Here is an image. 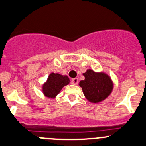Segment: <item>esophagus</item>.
Returning <instances> with one entry per match:
<instances>
[{"mask_svg": "<svg viewBox=\"0 0 146 146\" xmlns=\"http://www.w3.org/2000/svg\"><path fill=\"white\" fill-rule=\"evenodd\" d=\"M78 82H79V80L77 78H74L72 80V83L74 84H78Z\"/></svg>", "mask_w": 146, "mask_h": 146, "instance_id": "esophagus-1", "label": "esophagus"}]
</instances>
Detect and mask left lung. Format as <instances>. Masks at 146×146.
Returning <instances> with one entry per match:
<instances>
[{
  "label": "left lung",
  "instance_id": "obj_1",
  "mask_svg": "<svg viewBox=\"0 0 146 146\" xmlns=\"http://www.w3.org/2000/svg\"><path fill=\"white\" fill-rule=\"evenodd\" d=\"M85 79L79 85L82 89L86 99L91 103H99L110 95L114 84L111 77L103 72H97L88 69L83 73Z\"/></svg>",
  "mask_w": 146,
  "mask_h": 146
}]
</instances>
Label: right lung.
Instances as JSON below:
<instances>
[{
	"instance_id": "right-lung-1",
	"label": "right lung",
	"mask_w": 146,
	"mask_h": 146,
	"mask_svg": "<svg viewBox=\"0 0 146 146\" xmlns=\"http://www.w3.org/2000/svg\"><path fill=\"white\" fill-rule=\"evenodd\" d=\"M70 82V80L66 75L51 72L46 81L43 84L41 91L44 95L48 98L54 99L57 96L64 86Z\"/></svg>"
}]
</instances>
